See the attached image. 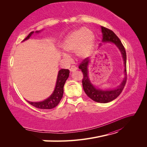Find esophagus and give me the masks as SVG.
Here are the masks:
<instances>
[{
    "mask_svg": "<svg viewBox=\"0 0 147 147\" xmlns=\"http://www.w3.org/2000/svg\"><path fill=\"white\" fill-rule=\"evenodd\" d=\"M77 70V68L74 65H72V67H71V68L70 69V71L71 72H75V71H76Z\"/></svg>",
    "mask_w": 147,
    "mask_h": 147,
    "instance_id": "34e87169",
    "label": "esophagus"
}]
</instances>
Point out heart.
Wrapping results in <instances>:
<instances>
[{"label":"heart","mask_w":147,"mask_h":147,"mask_svg":"<svg viewBox=\"0 0 147 147\" xmlns=\"http://www.w3.org/2000/svg\"><path fill=\"white\" fill-rule=\"evenodd\" d=\"M95 35L94 32L89 28H83L75 30L70 33L63 44L64 51L72 53L80 59H84L90 56L94 50L95 46ZM64 57H67V54H63Z\"/></svg>","instance_id":"b5f03b06"}]
</instances>
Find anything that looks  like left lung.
Segmentation results:
<instances>
[{"label": "left lung", "mask_w": 147, "mask_h": 147, "mask_svg": "<svg viewBox=\"0 0 147 147\" xmlns=\"http://www.w3.org/2000/svg\"><path fill=\"white\" fill-rule=\"evenodd\" d=\"M102 33V42L103 43H113L116 45L121 52L124 61V78L122 82L117 88L110 90H103L96 88L91 82L88 76V65L90 60L88 57L84 59L82 63L80 64L78 68L82 70L83 74V78L82 80V84L83 90L86 95L92 100L99 103H107L115 99L121 94L125 86L127 80L126 73V53L125 48L120 40L119 38L117 36L112 30H111L103 26H101Z\"/></svg>", "instance_id": "1"}]
</instances>
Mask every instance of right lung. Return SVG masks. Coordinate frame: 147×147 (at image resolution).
Returning <instances> with one entry per match:
<instances>
[{
  "instance_id": "right-lung-1",
  "label": "right lung",
  "mask_w": 147,
  "mask_h": 147,
  "mask_svg": "<svg viewBox=\"0 0 147 147\" xmlns=\"http://www.w3.org/2000/svg\"><path fill=\"white\" fill-rule=\"evenodd\" d=\"M40 32V31L37 30L35 31V33H38ZM34 33V31L31 32L28 35L27 37L23 40V42L26 40H28ZM69 73L70 71L69 69H61L58 72L56 86L54 91H53L51 95L43 101L33 102L27 100L28 103L35 107L40 109H51L55 108V107L58 105L62 97H63L64 92V86L67 79L68 78L69 76Z\"/></svg>"
}]
</instances>
